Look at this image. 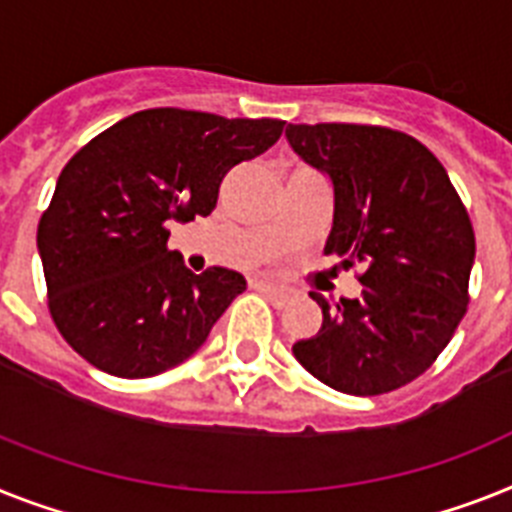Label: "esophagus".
I'll list each match as a JSON object with an SVG mask.
<instances>
[{"instance_id":"esophagus-1","label":"esophagus","mask_w":512,"mask_h":512,"mask_svg":"<svg viewBox=\"0 0 512 512\" xmlns=\"http://www.w3.org/2000/svg\"><path fill=\"white\" fill-rule=\"evenodd\" d=\"M251 287L253 290H259V293H264L266 298L274 303H285V298H287L285 287H280L277 282H272V280H253Z\"/></svg>"}]
</instances>
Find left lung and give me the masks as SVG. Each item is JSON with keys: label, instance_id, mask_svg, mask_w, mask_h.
<instances>
[{"label": "left lung", "instance_id": "1", "mask_svg": "<svg viewBox=\"0 0 512 512\" xmlns=\"http://www.w3.org/2000/svg\"><path fill=\"white\" fill-rule=\"evenodd\" d=\"M293 151L335 188L324 253L361 264V298L327 301L322 329L293 345L319 382L384 395L421 377L468 311L476 238L445 167L424 143L382 125H287Z\"/></svg>", "mask_w": 512, "mask_h": 512}]
</instances>
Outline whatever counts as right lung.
I'll return each instance as SVG.
<instances>
[{
    "mask_svg": "<svg viewBox=\"0 0 512 512\" xmlns=\"http://www.w3.org/2000/svg\"><path fill=\"white\" fill-rule=\"evenodd\" d=\"M285 120L143 109L65 164L38 222L49 314L67 345L112 377L143 379L190 358L243 274H193L167 248L170 222L209 217L227 172L264 154Z\"/></svg>",
    "mask_w": 512,
    "mask_h": 512,
    "instance_id": "right-lung-1",
    "label": "right lung"
}]
</instances>
